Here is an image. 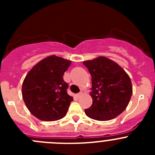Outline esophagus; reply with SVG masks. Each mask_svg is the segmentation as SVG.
<instances>
[{"label": "esophagus", "instance_id": "obj_1", "mask_svg": "<svg viewBox=\"0 0 155 155\" xmlns=\"http://www.w3.org/2000/svg\"><path fill=\"white\" fill-rule=\"evenodd\" d=\"M82 94H83V93H82V92L78 93V94H77V97H78V98H80V97L81 96Z\"/></svg>", "mask_w": 155, "mask_h": 155}]
</instances>
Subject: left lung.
<instances>
[{
  "instance_id": "left-lung-1",
  "label": "left lung",
  "mask_w": 155,
  "mask_h": 155,
  "mask_svg": "<svg viewBox=\"0 0 155 155\" xmlns=\"http://www.w3.org/2000/svg\"><path fill=\"white\" fill-rule=\"evenodd\" d=\"M91 75L92 105L86 116L98 121L116 118L127 107L133 93L130 78L115 61L98 57L83 62Z\"/></svg>"
}]
</instances>
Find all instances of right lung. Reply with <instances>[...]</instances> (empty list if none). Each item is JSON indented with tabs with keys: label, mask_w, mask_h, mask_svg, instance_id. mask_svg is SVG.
Segmentation results:
<instances>
[{
	"label": "right lung",
	"mask_w": 155,
	"mask_h": 155,
	"mask_svg": "<svg viewBox=\"0 0 155 155\" xmlns=\"http://www.w3.org/2000/svg\"><path fill=\"white\" fill-rule=\"evenodd\" d=\"M71 61L52 55L37 63L23 81L22 98L30 113L42 121H56L66 116L73 97L67 92L64 74Z\"/></svg>",
	"instance_id": "1"
}]
</instances>
